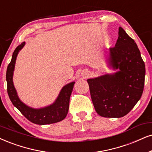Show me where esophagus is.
Instances as JSON below:
<instances>
[{
    "mask_svg": "<svg viewBox=\"0 0 152 152\" xmlns=\"http://www.w3.org/2000/svg\"><path fill=\"white\" fill-rule=\"evenodd\" d=\"M82 76H84V77H87V76H88V71L87 69H85L83 70L82 72Z\"/></svg>",
    "mask_w": 152,
    "mask_h": 152,
    "instance_id": "1",
    "label": "esophagus"
}]
</instances>
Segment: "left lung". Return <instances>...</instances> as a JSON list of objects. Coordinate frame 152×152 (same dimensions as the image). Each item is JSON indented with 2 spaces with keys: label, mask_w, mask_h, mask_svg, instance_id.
Returning a JSON list of instances; mask_svg holds the SVG:
<instances>
[{
  "label": "left lung",
  "mask_w": 152,
  "mask_h": 152,
  "mask_svg": "<svg viewBox=\"0 0 152 152\" xmlns=\"http://www.w3.org/2000/svg\"><path fill=\"white\" fill-rule=\"evenodd\" d=\"M118 31L116 45L109 50V62L120 71L88 80L95 111L106 118L128 114L141 97L145 86V64L137 44L121 27Z\"/></svg>",
  "instance_id": "left-lung-1"
}]
</instances>
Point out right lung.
Masks as SVG:
<instances>
[{
    "mask_svg": "<svg viewBox=\"0 0 152 152\" xmlns=\"http://www.w3.org/2000/svg\"><path fill=\"white\" fill-rule=\"evenodd\" d=\"M24 42H23L15 48L14 53L12 54L11 62H10L7 68V90L10 99L12 102L13 105L28 121L34 124L46 125L61 121L65 118V117L68 114L70 96L72 93L74 82L67 84L62 88L57 100L50 106L43 109H34L24 104L19 99L12 82L13 71H14L16 57L19 51L24 47Z\"/></svg>",
    "mask_w": 152,
    "mask_h": 152,
    "instance_id": "1",
    "label": "right lung"
}]
</instances>
